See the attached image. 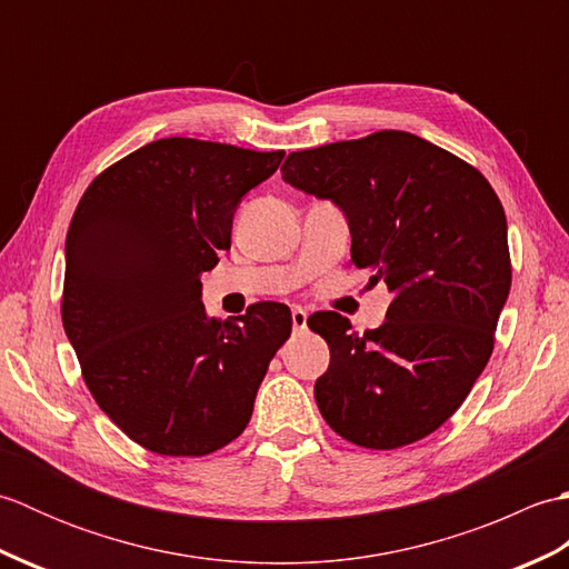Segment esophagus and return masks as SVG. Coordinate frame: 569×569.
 Here are the masks:
<instances>
[{"mask_svg": "<svg viewBox=\"0 0 569 569\" xmlns=\"http://www.w3.org/2000/svg\"><path fill=\"white\" fill-rule=\"evenodd\" d=\"M291 318H293V328L298 330V332H303L306 328H308V312L300 308V306H296L293 310H291Z\"/></svg>", "mask_w": 569, "mask_h": 569, "instance_id": "1", "label": "esophagus"}]
</instances>
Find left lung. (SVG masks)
<instances>
[{"instance_id":"1","label":"left lung","mask_w":569,"mask_h":569,"mask_svg":"<svg viewBox=\"0 0 569 569\" xmlns=\"http://www.w3.org/2000/svg\"><path fill=\"white\" fill-rule=\"evenodd\" d=\"M281 173L345 212L352 263L393 293L381 328L361 335L340 312L310 316L330 347L316 381L322 418L369 450L422 440L462 406L493 352L511 291L499 196L475 166L396 129L293 151Z\"/></svg>"}]
</instances>
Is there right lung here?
Instances as JSON below:
<instances>
[{
	"label": "right lung",
	"instance_id": "1",
	"mask_svg": "<svg viewBox=\"0 0 569 569\" xmlns=\"http://www.w3.org/2000/svg\"><path fill=\"white\" fill-rule=\"evenodd\" d=\"M286 151L171 137L92 180L66 239L60 316L82 379L114 426L156 455L202 457L244 432L291 310L204 316L200 273L232 244L241 198Z\"/></svg>",
	"mask_w": 569,
	"mask_h": 569
}]
</instances>
